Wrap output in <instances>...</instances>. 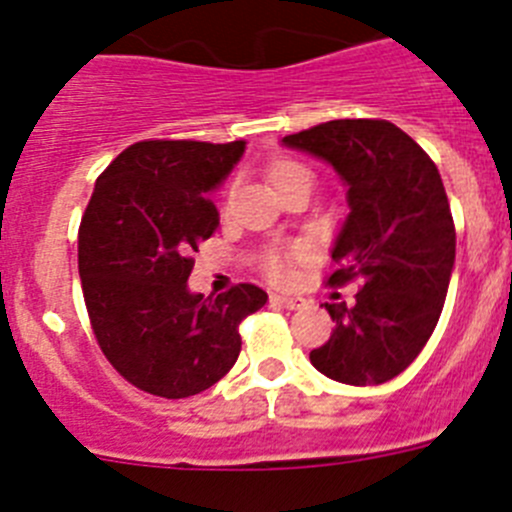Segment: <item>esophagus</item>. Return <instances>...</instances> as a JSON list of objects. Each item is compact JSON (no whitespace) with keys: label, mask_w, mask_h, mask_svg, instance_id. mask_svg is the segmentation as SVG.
Instances as JSON below:
<instances>
[{"label":"esophagus","mask_w":512,"mask_h":512,"mask_svg":"<svg viewBox=\"0 0 512 512\" xmlns=\"http://www.w3.org/2000/svg\"><path fill=\"white\" fill-rule=\"evenodd\" d=\"M271 305L282 307V310H300L305 305L302 297H289V295H271Z\"/></svg>","instance_id":"34e87169"}]
</instances>
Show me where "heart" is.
<instances>
[{
  "mask_svg": "<svg viewBox=\"0 0 512 512\" xmlns=\"http://www.w3.org/2000/svg\"><path fill=\"white\" fill-rule=\"evenodd\" d=\"M300 176H312L310 169L297 161H277V164L269 169V179L274 184V189L282 187V184L292 182V179H300ZM264 269L269 274V279L274 282H284L289 277V266H287V253L284 251H269L264 261Z\"/></svg>",
  "mask_w": 512,
  "mask_h": 512,
  "instance_id": "1",
  "label": "heart"
}]
</instances>
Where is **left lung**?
I'll use <instances>...</instances> for the list:
<instances>
[{"label": "left lung", "instance_id": "obj_1", "mask_svg": "<svg viewBox=\"0 0 512 512\" xmlns=\"http://www.w3.org/2000/svg\"><path fill=\"white\" fill-rule=\"evenodd\" d=\"M320 158L346 187L348 215L330 259L343 284L359 277L356 302H325L336 320L310 351L325 377L354 387L390 382L431 338L449 292L456 230L436 164L387 120H330L282 138Z\"/></svg>", "mask_w": 512, "mask_h": 512}]
</instances>
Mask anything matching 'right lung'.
Listing matches in <instances>:
<instances>
[{
  "instance_id": "right-lung-1",
  "label": "right lung",
  "mask_w": 512,
  "mask_h": 512,
  "mask_svg": "<svg viewBox=\"0 0 512 512\" xmlns=\"http://www.w3.org/2000/svg\"><path fill=\"white\" fill-rule=\"evenodd\" d=\"M246 143L143 140L94 184L79 228V277L99 348L138 390L166 400L200 395L233 369L238 325L266 305L256 284L202 297L187 284L217 230L210 194Z\"/></svg>"
}]
</instances>
